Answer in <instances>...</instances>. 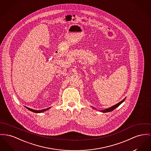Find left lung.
Wrapping results in <instances>:
<instances>
[{
  "mask_svg": "<svg viewBox=\"0 0 151 151\" xmlns=\"http://www.w3.org/2000/svg\"><path fill=\"white\" fill-rule=\"evenodd\" d=\"M125 98L122 101H121L120 102H119V103H117V104H116L115 105H114V106H111V107L108 108H106V109H103V110H101L100 111L102 112H111V111L114 110L117 107H118V106H119L122 103H123V101L125 100Z\"/></svg>",
  "mask_w": 151,
  "mask_h": 151,
  "instance_id": "obj_1",
  "label": "left lung"
}]
</instances>
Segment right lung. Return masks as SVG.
<instances>
[{
	"label": "right lung",
	"instance_id": "obj_1",
	"mask_svg": "<svg viewBox=\"0 0 151 151\" xmlns=\"http://www.w3.org/2000/svg\"><path fill=\"white\" fill-rule=\"evenodd\" d=\"M26 108H27L28 110H29V111H32V112H35V113H41V112H44L45 111H47V110L49 109L51 107H50V108H46V109H43V110H34V109H31V108H28V107H26Z\"/></svg>",
	"mask_w": 151,
	"mask_h": 151
}]
</instances>
